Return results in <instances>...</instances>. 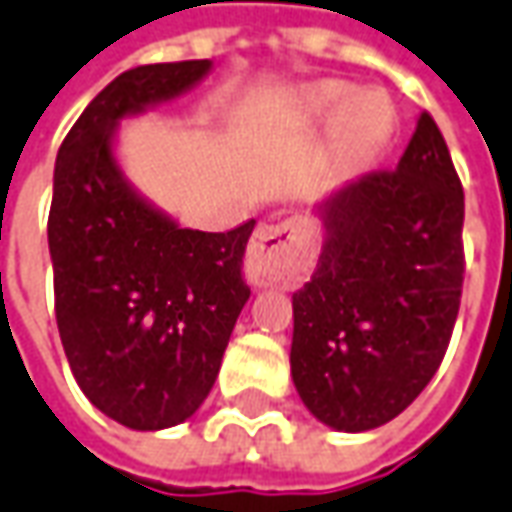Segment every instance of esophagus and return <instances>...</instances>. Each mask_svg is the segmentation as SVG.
I'll return each instance as SVG.
<instances>
[{
	"mask_svg": "<svg viewBox=\"0 0 512 512\" xmlns=\"http://www.w3.org/2000/svg\"><path fill=\"white\" fill-rule=\"evenodd\" d=\"M314 257L311 227L305 221L260 224L246 249V277L257 288L288 283Z\"/></svg>",
	"mask_w": 512,
	"mask_h": 512,
	"instance_id": "esophagus-1",
	"label": "esophagus"
}]
</instances>
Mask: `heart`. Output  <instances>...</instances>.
<instances>
[{"label":"heart","instance_id":"1","mask_svg":"<svg viewBox=\"0 0 512 512\" xmlns=\"http://www.w3.org/2000/svg\"><path fill=\"white\" fill-rule=\"evenodd\" d=\"M378 103L381 97L375 92L350 97V86L342 81L314 83L300 95V109L311 117H330L339 111L336 139L344 151H364L384 137L387 117Z\"/></svg>","mask_w":512,"mask_h":512}]
</instances>
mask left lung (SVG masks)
Listing matches in <instances>:
<instances>
[{
	"mask_svg": "<svg viewBox=\"0 0 512 512\" xmlns=\"http://www.w3.org/2000/svg\"><path fill=\"white\" fill-rule=\"evenodd\" d=\"M316 215L325 241L291 297V378L330 429H378L426 389L460 311L465 196L431 114L395 170L347 182Z\"/></svg>",
	"mask_w": 512,
	"mask_h": 512,
	"instance_id": "left-lung-1",
	"label": "left lung"
}]
</instances>
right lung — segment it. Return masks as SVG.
<instances>
[{"instance_id": "obj_1", "label": "right lung", "mask_w": 512, "mask_h": 512, "mask_svg": "<svg viewBox=\"0 0 512 512\" xmlns=\"http://www.w3.org/2000/svg\"><path fill=\"white\" fill-rule=\"evenodd\" d=\"M212 61L134 66L83 109L58 148L47 224L55 319L83 395L128 429L179 426L210 395L249 300L255 221L179 227L125 179L117 128L190 92Z\"/></svg>"}]
</instances>
